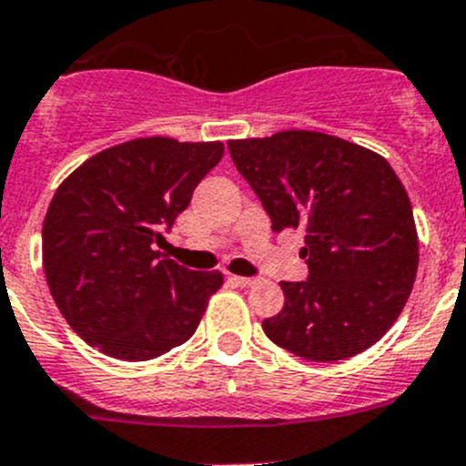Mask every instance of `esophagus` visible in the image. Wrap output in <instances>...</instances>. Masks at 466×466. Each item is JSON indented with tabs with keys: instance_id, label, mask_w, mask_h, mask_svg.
Instances as JSON below:
<instances>
[{
	"instance_id": "34e87169",
	"label": "esophagus",
	"mask_w": 466,
	"mask_h": 466,
	"mask_svg": "<svg viewBox=\"0 0 466 466\" xmlns=\"http://www.w3.org/2000/svg\"><path fill=\"white\" fill-rule=\"evenodd\" d=\"M232 281L237 286H241V289H248V286H255L259 279L257 277H232Z\"/></svg>"
}]
</instances>
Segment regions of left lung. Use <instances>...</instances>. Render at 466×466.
<instances>
[{"mask_svg": "<svg viewBox=\"0 0 466 466\" xmlns=\"http://www.w3.org/2000/svg\"><path fill=\"white\" fill-rule=\"evenodd\" d=\"M229 155L272 220L304 228V281H281L284 309L263 320L275 345L329 363L385 336L415 284L410 198L388 159L316 130L232 139Z\"/></svg>", "mask_w": 466, "mask_h": 466, "instance_id": "1", "label": "left lung"}]
</instances>
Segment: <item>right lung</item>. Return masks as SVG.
Here are the masks:
<instances>
[{"label":"right lung","mask_w":466,"mask_h":466,"mask_svg":"<svg viewBox=\"0 0 466 466\" xmlns=\"http://www.w3.org/2000/svg\"><path fill=\"white\" fill-rule=\"evenodd\" d=\"M223 150L220 142L130 139L58 187L42 225V263L56 307L87 345L150 360L194 336L223 275L189 270L155 243Z\"/></svg>","instance_id":"obj_1"}]
</instances>
